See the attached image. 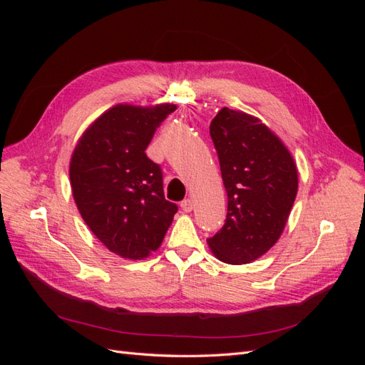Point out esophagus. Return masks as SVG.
<instances>
[{
  "label": "esophagus",
  "mask_w": 365,
  "mask_h": 365,
  "mask_svg": "<svg viewBox=\"0 0 365 365\" xmlns=\"http://www.w3.org/2000/svg\"><path fill=\"white\" fill-rule=\"evenodd\" d=\"M181 208L184 210L185 213H190L192 210H193V201H192V200H184V201L181 202Z\"/></svg>",
  "instance_id": "1"
}]
</instances>
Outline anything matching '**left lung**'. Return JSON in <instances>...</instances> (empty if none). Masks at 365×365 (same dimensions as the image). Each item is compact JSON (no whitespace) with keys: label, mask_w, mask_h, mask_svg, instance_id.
Listing matches in <instances>:
<instances>
[{"label":"left lung","mask_w":365,"mask_h":365,"mask_svg":"<svg viewBox=\"0 0 365 365\" xmlns=\"http://www.w3.org/2000/svg\"><path fill=\"white\" fill-rule=\"evenodd\" d=\"M228 196L222 230L207 239L213 256L244 264L277 244L298 190L297 164L262 120L222 108L210 125Z\"/></svg>","instance_id":"8db88e82"}]
</instances>
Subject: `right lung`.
Masks as SVG:
<instances>
[{"label": "right lung", "instance_id": "add662e5", "mask_svg": "<svg viewBox=\"0 0 365 365\" xmlns=\"http://www.w3.org/2000/svg\"><path fill=\"white\" fill-rule=\"evenodd\" d=\"M176 105L118 103L85 129L70 160L77 210L117 256L143 260L157 251L176 213L165 201L160 165L145 153Z\"/></svg>", "mask_w": 365, "mask_h": 365}]
</instances>
